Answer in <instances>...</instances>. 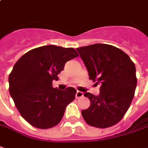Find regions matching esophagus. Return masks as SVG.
<instances>
[{
  "label": "esophagus",
  "mask_w": 148,
  "mask_h": 148,
  "mask_svg": "<svg viewBox=\"0 0 148 148\" xmlns=\"http://www.w3.org/2000/svg\"><path fill=\"white\" fill-rule=\"evenodd\" d=\"M75 97H76V99H81V98L83 97V93L81 91H77L76 95H75Z\"/></svg>",
  "instance_id": "34e87169"
}]
</instances>
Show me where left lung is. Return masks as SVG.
Segmentation results:
<instances>
[{
    "label": "left lung",
    "instance_id": "8db88e82",
    "mask_svg": "<svg viewBox=\"0 0 148 148\" xmlns=\"http://www.w3.org/2000/svg\"><path fill=\"white\" fill-rule=\"evenodd\" d=\"M88 71L89 78L100 85L99 95L86 92L90 106L82 110L87 124L106 128L124 116L134 98L137 85L134 62L113 45L94 44L77 48Z\"/></svg>",
    "mask_w": 148,
    "mask_h": 148
}]
</instances>
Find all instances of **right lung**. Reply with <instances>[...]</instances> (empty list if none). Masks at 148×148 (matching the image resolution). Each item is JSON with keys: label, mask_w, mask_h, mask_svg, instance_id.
Wrapping results in <instances>:
<instances>
[{"label": "right lung", "mask_w": 148, "mask_h": 148, "mask_svg": "<svg viewBox=\"0 0 148 148\" xmlns=\"http://www.w3.org/2000/svg\"><path fill=\"white\" fill-rule=\"evenodd\" d=\"M78 56L73 48L45 45L31 49L14 65L9 74V94L21 115L35 127L48 129L63 117L66 107L75 98L76 90L53 88L68 61Z\"/></svg>", "instance_id": "1"}]
</instances>
